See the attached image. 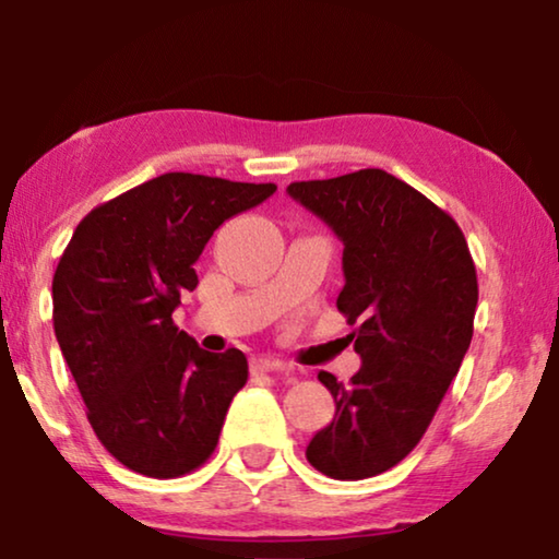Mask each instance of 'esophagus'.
Segmentation results:
<instances>
[{
	"label": "esophagus",
	"mask_w": 559,
	"mask_h": 559,
	"mask_svg": "<svg viewBox=\"0 0 559 559\" xmlns=\"http://www.w3.org/2000/svg\"><path fill=\"white\" fill-rule=\"evenodd\" d=\"M272 370H285V362L277 358H254L252 360V373H272Z\"/></svg>",
	"instance_id": "esophagus-1"
}]
</instances>
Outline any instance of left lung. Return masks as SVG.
Wrapping results in <instances>:
<instances>
[{
    "instance_id": "obj_1",
    "label": "left lung",
    "mask_w": 559,
    "mask_h": 559,
    "mask_svg": "<svg viewBox=\"0 0 559 559\" xmlns=\"http://www.w3.org/2000/svg\"><path fill=\"white\" fill-rule=\"evenodd\" d=\"M287 193L343 241L337 310L355 328L362 366L350 383L320 370L335 418L305 456L343 481L383 474L416 449L459 373L479 299L474 260L451 216L380 168Z\"/></svg>"
}]
</instances>
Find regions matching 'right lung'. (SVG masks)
<instances>
[{"instance_id":"1","label":"right lung","mask_w":559,"mask_h":559,"mask_svg":"<svg viewBox=\"0 0 559 559\" xmlns=\"http://www.w3.org/2000/svg\"><path fill=\"white\" fill-rule=\"evenodd\" d=\"M274 191L164 174L95 206L60 257L55 335L95 436L133 472L174 479L214 454L247 358L201 350L171 314L212 234Z\"/></svg>"}]
</instances>
